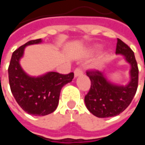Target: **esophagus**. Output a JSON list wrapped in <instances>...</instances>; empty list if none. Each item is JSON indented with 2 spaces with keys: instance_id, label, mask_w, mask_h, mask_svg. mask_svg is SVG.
<instances>
[{
  "instance_id": "34e87169",
  "label": "esophagus",
  "mask_w": 145,
  "mask_h": 145,
  "mask_svg": "<svg viewBox=\"0 0 145 145\" xmlns=\"http://www.w3.org/2000/svg\"><path fill=\"white\" fill-rule=\"evenodd\" d=\"M82 74H83V71H82V68L78 67V68H76V69L74 70V77H75V78L78 77V76L82 75Z\"/></svg>"
}]
</instances>
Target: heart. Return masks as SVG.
Here are the masks:
<instances>
[{"mask_svg":"<svg viewBox=\"0 0 145 145\" xmlns=\"http://www.w3.org/2000/svg\"><path fill=\"white\" fill-rule=\"evenodd\" d=\"M99 50H100V46H95V47H93L92 49H91V52L92 53V54H95V53H97V52H99ZM103 61H104V57H100V58L96 61V63L94 64V68H95V69H99V68L102 66V64H103Z\"/></svg>","mask_w":145,"mask_h":145,"instance_id":"obj_1","label":"heart"}]
</instances>
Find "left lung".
I'll return each mask as SVG.
<instances>
[{
	"instance_id": "obj_1",
	"label": "left lung",
	"mask_w": 145,
	"mask_h": 145,
	"mask_svg": "<svg viewBox=\"0 0 145 145\" xmlns=\"http://www.w3.org/2000/svg\"><path fill=\"white\" fill-rule=\"evenodd\" d=\"M116 54L122 55L130 64V81L127 85L110 82L106 74L99 71H88L91 88L85 95V106L88 111L99 118L119 115L131 104L138 85V67L134 52L127 45L117 39Z\"/></svg>"
}]
</instances>
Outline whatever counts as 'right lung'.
I'll use <instances>...</instances> for the list:
<instances>
[{
    "label": "right lung",
    "instance_id": "1",
    "mask_svg": "<svg viewBox=\"0 0 145 145\" xmlns=\"http://www.w3.org/2000/svg\"><path fill=\"white\" fill-rule=\"evenodd\" d=\"M42 39L31 40L12 54L8 67L9 85L12 95L25 112L33 116H46L55 111L61 88L74 78V73L61 74L50 71L38 77L30 76L21 67L27 46L41 43Z\"/></svg>",
    "mask_w": 145,
    "mask_h": 145
}]
</instances>
